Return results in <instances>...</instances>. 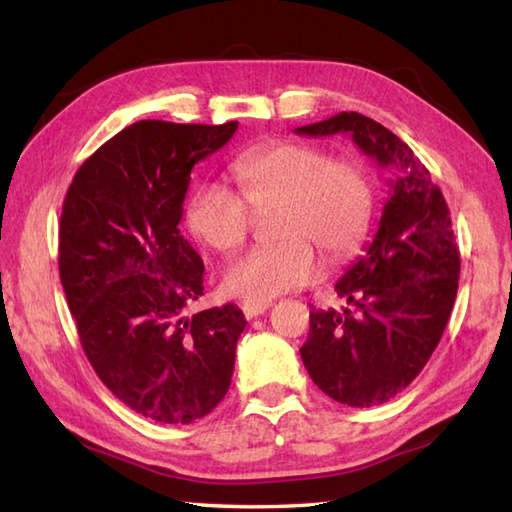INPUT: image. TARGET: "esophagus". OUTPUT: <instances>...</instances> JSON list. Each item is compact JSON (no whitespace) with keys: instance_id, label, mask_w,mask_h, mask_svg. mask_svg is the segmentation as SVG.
Segmentation results:
<instances>
[{"instance_id":"1","label":"esophagus","mask_w":512,"mask_h":512,"mask_svg":"<svg viewBox=\"0 0 512 512\" xmlns=\"http://www.w3.org/2000/svg\"><path fill=\"white\" fill-rule=\"evenodd\" d=\"M270 306H273V303H270V301H253V299H248V301L242 303V312H244L246 319H253V317H259V314H264Z\"/></svg>"}]
</instances>
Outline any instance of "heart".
Masks as SVG:
<instances>
[{
  "mask_svg": "<svg viewBox=\"0 0 512 512\" xmlns=\"http://www.w3.org/2000/svg\"><path fill=\"white\" fill-rule=\"evenodd\" d=\"M239 193L202 182L187 204L191 233L217 253L242 246L255 215L277 211L273 246L255 248L224 270L233 297L268 301L308 286L321 275V253L343 262L363 244L372 222L374 191L363 169L306 143H273L233 162Z\"/></svg>",
  "mask_w": 512,
  "mask_h": 512,
  "instance_id": "b5f03b06",
  "label": "heart"
}]
</instances>
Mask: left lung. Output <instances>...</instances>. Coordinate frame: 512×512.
<instances>
[{"mask_svg":"<svg viewBox=\"0 0 512 512\" xmlns=\"http://www.w3.org/2000/svg\"><path fill=\"white\" fill-rule=\"evenodd\" d=\"M297 134H350L369 158L394 171L372 244L334 286L350 308H312L299 350L314 385L332 400L383 405L422 372L451 317L460 250L449 206L416 154L372 118L341 112Z\"/></svg>","mask_w":512,"mask_h":512,"instance_id":"1","label":"left lung"}]
</instances>
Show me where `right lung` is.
<instances>
[{
  "mask_svg": "<svg viewBox=\"0 0 512 512\" xmlns=\"http://www.w3.org/2000/svg\"><path fill=\"white\" fill-rule=\"evenodd\" d=\"M235 129L138 121L83 162L63 200L59 275L83 352L118 400L162 424L220 405L246 328L233 303L187 317L204 264L178 228L193 165Z\"/></svg>",
  "mask_w": 512,
  "mask_h": 512,
  "instance_id": "add662e5",
  "label": "right lung"
}]
</instances>
